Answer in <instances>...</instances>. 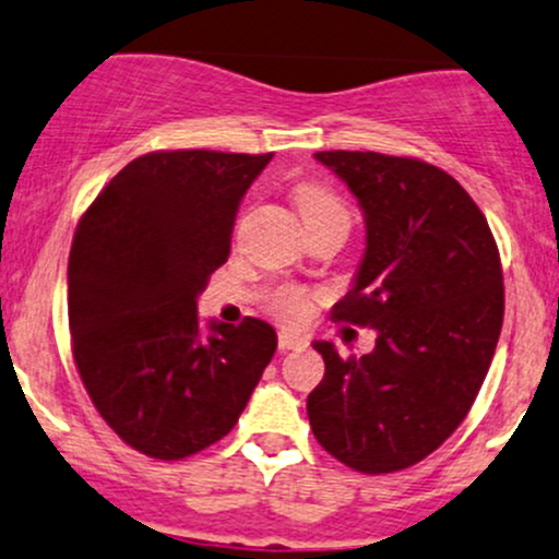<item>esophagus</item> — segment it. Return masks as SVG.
Here are the masks:
<instances>
[{
	"instance_id": "obj_1",
	"label": "esophagus",
	"mask_w": 559,
	"mask_h": 559,
	"mask_svg": "<svg viewBox=\"0 0 559 559\" xmlns=\"http://www.w3.org/2000/svg\"><path fill=\"white\" fill-rule=\"evenodd\" d=\"M305 345H308V340L299 334H292V331H281L278 334V349H302Z\"/></svg>"
}]
</instances>
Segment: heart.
Wrapping results in <instances>:
<instances>
[{"mask_svg":"<svg viewBox=\"0 0 559 559\" xmlns=\"http://www.w3.org/2000/svg\"><path fill=\"white\" fill-rule=\"evenodd\" d=\"M294 201H297V210L302 214L305 223H312V219L321 217H334V214L347 217V210L340 195L334 190L316 186V182L299 186L297 193H294ZM270 308H273L275 316L284 318V321H302L310 310V299L297 286H281V289L270 294Z\"/></svg>","mask_w":559,"mask_h":559,"instance_id":"obj_1","label":"heart"}]
</instances>
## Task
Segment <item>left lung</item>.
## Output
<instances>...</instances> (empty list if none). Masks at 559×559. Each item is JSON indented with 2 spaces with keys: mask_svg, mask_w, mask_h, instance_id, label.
Returning <instances> with one entry per match:
<instances>
[{
  "mask_svg": "<svg viewBox=\"0 0 559 559\" xmlns=\"http://www.w3.org/2000/svg\"><path fill=\"white\" fill-rule=\"evenodd\" d=\"M366 219V254L334 321L377 329L369 355L316 342L326 373L312 435L366 475L406 469L451 438L480 392L504 321L488 219L449 171L373 151H321Z\"/></svg>",
  "mask_w": 559,
  "mask_h": 559,
  "instance_id": "1",
  "label": "left lung"
}]
</instances>
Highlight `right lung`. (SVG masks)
Segmentation results:
<instances>
[{
  "label": "right lung",
  "mask_w": 559,
  "mask_h": 559,
  "mask_svg": "<svg viewBox=\"0 0 559 559\" xmlns=\"http://www.w3.org/2000/svg\"><path fill=\"white\" fill-rule=\"evenodd\" d=\"M273 153L156 151L79 219L69 326L108 427L151 459H186L236 427L278 336L260 318L201 331L195 299L228 260L236 212Z\"/></svg>",
  "instance_id": "right-lung-1"
}]
</instances>
